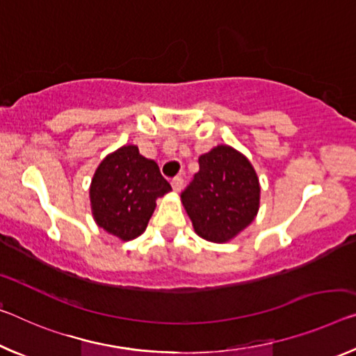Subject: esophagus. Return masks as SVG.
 I'll return each instance as SVG.
<instances>
[{
    "label": "esophagus",
    "instance_id": "obj_1",
    "mask_svg": "<svg viewBox=\"0 0 356 356\" xmlns=\"http://www.w3.org/2000/svg\"><path fill=\"white\" fill-rule=\"evenodd\" d=\"M183 184H184V179L181 177H175L172 179V188L173 191H177V193H179V191L183 189Z\"/></svg>",
    "mask_w": 356,
    "mask_h": 356
}]
</instances>
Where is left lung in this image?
Segmentation results:
<instances>
[{
    "label": "left lung",
    "mask_w": 356,
    "mask_h": 356,
    "mask_svg": "<svg viewBox=\"0 0 356 356\" xmlns=\"http://www.w3.org/2000/svg\"><path fill=\"white\" fill-rule=\"evenodd\" d=\"M200 170L181 193L194 231L209 242L234 238L254 220L259 181L250 161L221 145L199 157Z\"/></svg>",
    "instance_id": "left-lung-1"
}]
</instances>
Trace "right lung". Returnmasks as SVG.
<instances>
[{
  "label": "right lung",
  "mask_w": 356,
  "mask_h": 356,
  "mask_svg": "<svg viewBox=\"0 0 356 356\" xmlns=\"http://www.w3.org/2000/svg\"><path fill=\"white\" fill-rule=\"evenodd\" d=\"M170 189L154 161L134 145L122 146L103 159L92 179L94 220L108 234L132 240L145 232L157 197Z\"/></svg>",
  "instance_id": "1"
}]
</instances>
